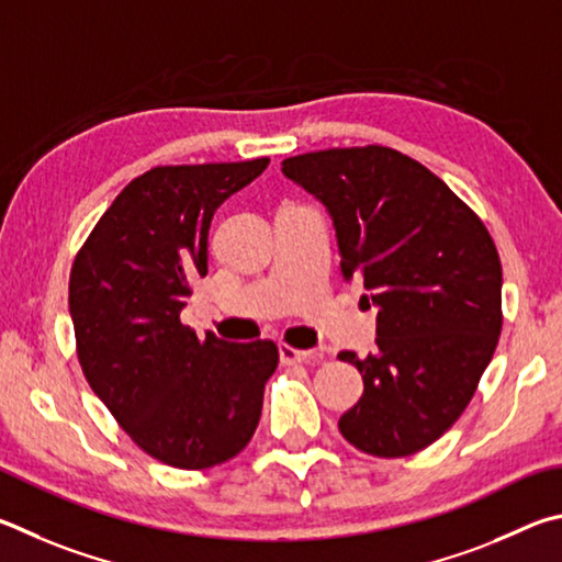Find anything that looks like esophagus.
<instances>
[{"label": "esophagus", "mask_w": 562, "mask_h": 562, "mask_svg": "<svg viewBox=\"0 0 562 562\" xmlns=\"http://www.w3.org/2000/svg\"><path fill=\"white\" fill-rule=\"evenodd\" d=\"M279 358L283 366H299V362H311L313 352L311 350H296L291 346H279Z\"/></svg>", "instance_id": "34e87169"}]
</instances>
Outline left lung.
Segmentation results:
<instances>
[{
	"mask_svg": "<svg viewBox=\"0 0 562 562\" xmlns=\"http://www.w3.org/2000/svg\"><path fill=\"white\" fill-rule=\"evenodd\" d=\"M281 172L326 206L346 281L378 306V350L340 352L366 390L338 427L372 457H409L461 417L501 336V259L484 222L392 147L289 157Z\"/></svg>",
	"mask_w": 562,
	"mask_h": 562,
	"instance_id": "8db88e82",
	"label": "left lung"
}]
</instances>
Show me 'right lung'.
<instances>
[{"mask_svg":"<svg viewBox=\"0 0 562 562\" xmlns=\"http://www.w3.org/2000/svg\"><path fill=\"white\" fill-rule=\"evenodd\" d=\"M266 165L153 167L115 196L74 261L68 311L88 385L167 467L196 471L239 454L279 366L271 340H200L180 323L190 281L206 276L214 212Z\"/></svg>","mask_w":562,"mask_h":562,"instance_id":"1","label":"right lung"}]
</instances>
